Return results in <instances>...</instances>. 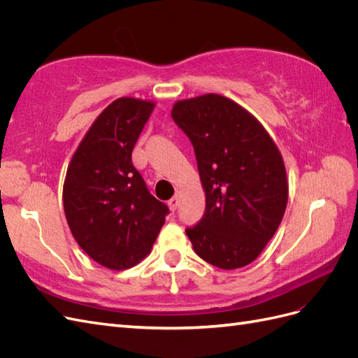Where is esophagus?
Masks as SVG:
<instances>
[{"instance_id": "obj_1", "label": "esophagus", "mask_w": 358, "mask_h": 358, "mask_svg": "<svg viewBox=\"0 0 358 358\" xmlns=\"http://www.w3.org/2000/svg\"><path fill=\"white\" fill-rule=\"evenodd\" d=\"M167 204H169L170 210H171V212H175V210L178 209V206H179V196H175L173 199H170Z\"/></svg>"}]
</instances>
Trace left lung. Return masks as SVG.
Instances as JSON below:
<instances>
[{
    "mask_svg": "<svg viewBox=\"0 0 358 358\" xmlns=\"http://www.w3.org/2000/svg\"><path fill=\"white\" fill-rule=\"evenodd\" d=\"M171 117L191 140L206 194L203 218L185 230L194 251L224 270L248 266L287 209L282 155L262 122L224 95L176 101Z\"/></svg>",
    "mask_w": 358,
    "mask_h": 358,
    "instance_id": "8db88e82",
    "label": "left lung"
}]
</instances>
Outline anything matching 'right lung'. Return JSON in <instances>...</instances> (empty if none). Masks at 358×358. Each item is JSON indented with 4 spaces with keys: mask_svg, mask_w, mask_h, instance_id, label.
<instances>
[{
    "mask_svg": "<svg viewBox=\"0 0 358 358\" xmlns=\"http://www.w3.org/2000/svg\"><path fill=\"white\" fill-rule=\"evenodd\" d=\"M154 107V101L133 96L107 106L76 149L64 180V212L73 237L110 270L142 262L169 213L131 161Z\"/></svg>",
    "mask_w": 358,
    "mask_h": 358,
    "instance_id": "add662e5",
    "label": "right lung"
}]
</instances>
